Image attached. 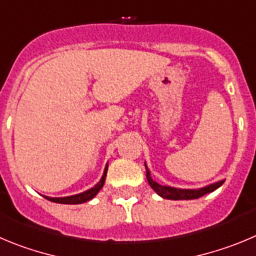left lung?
Masks as SVG:
<instances>
[{"instance_id": "8db88e82", "label": "left lung", "mask_w": 256, "mask_h": 256, "mask_svg": "<svg viewBox=\"0 0 256 256\" xmlns=\"http://www.w3.org/2000/svg\"><path fill=\"white\" fill-rule=\"evenodd\" d=\"M146 168V178H148L149 185L152 186L156 194L162 196L163 199H170V200H190V199H198V198L202 196V195L212 192V191L217 190L220 186L223 185L224 180L222 181H218V182H214L212 185L206 186V188H171V186H163L160 185L158 182H156L153 178L150 177V172H149L148 167L145 164Z\"/></svg>"}]
</instances>
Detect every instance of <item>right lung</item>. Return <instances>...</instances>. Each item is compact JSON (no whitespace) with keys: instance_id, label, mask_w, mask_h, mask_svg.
<instances>
[{"instance_id":"obj_1","label":"right lung","mask_w":256,"mask_h":256,"mask_svg":"<svg viewBox=\"0 0 256 256\" xmlns=\"http://www.w3.org/2000/svg\"><path fill=\"white\" fill-rule=\"evenodd\" d=\"M107 170H108V164L106 166L104 172H103V176L102 178H100V182L96 184L94 188L84 191V192H80V194L71 195V196H65V198H50V196H44V198L50 200V202H58V204H82V202H89V200L93 199V198L100 192V190L103 188V185H104L106 176H107Z\"/></svg>"}]
</instances>
